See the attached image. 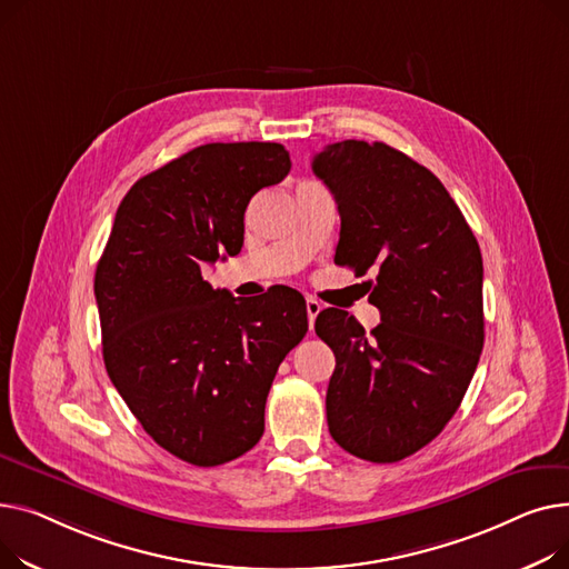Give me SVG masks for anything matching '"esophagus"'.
<instances>
[{"mask_svg":"<svg viewBox=\"0 0 569 569\" xmlns=\"http://www.w3.org/2000/svg\"><path fill=\"white\" fill-rule=\"evenodd\" d=\"M306 310H308L310 328H315V319H317V315L321 312V303H319V300H315V298H308V300H306Z\"/></svg>","mask_w":569,"mask_h":569,"instance_id":"esophagus-1","label":"esophagus"}]
</instances>
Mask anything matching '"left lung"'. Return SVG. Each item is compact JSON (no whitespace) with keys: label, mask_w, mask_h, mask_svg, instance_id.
<instances>
[{"label":"left lung","mask_w":569,"mask_h":569,"mask_svg":"<svg viewBox=\"0 0 569 569\" xmlns=\"http://www.w3.org/2000/svg\"><path fill=\"white\" fill-rule=\"evenodd\" d=\"M336 197V263L367 280L381 323L321 310L315 330L336 353L326 392L330 437L347 452L399 461L459 409L485 345L482 254L469 222L427 167L383 142L345 140L312 160Z\"/></svg>","instance_id":"left-lung-1"}]
</instances>
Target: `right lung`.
Returning <instances> with one entry per match:
<instances>
[{"mask_svg": "<svg viewBox=\"0 0 569 569\" xmlns=\"http://www.w3.org/2000/svg\"><path fill=\"white\" fill-rule=\"evenodd\" d=\"M289 170L276 142L197 147L126 192L96 266L106 370L149 437L194 466L257 446L278 367L308 332L296 289L241 300L202 278L241 252L252 194Z\"/></svg>", "mask_w": 569, "mask_h": 569, "instance_id": "add662e5", "label": "right lung"}]
</instances>
